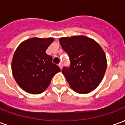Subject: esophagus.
I'll return each instance as SVG.
<instances>
[{
	"label": "esophagus",
	"instance_id": "obj_1",
	"mask_svg": "<svg viewBox=\"0 0 125 125\" xmlns=\"http://www.w3.org/2000/svg\"><path fill=\"white\" fill-rule=\"evenodd\" d=\"M59 67H60V68L61 69V70H62V68H63V65H62V63H60L59 64Z\"/></svg>",
	"mask_w": 125,
	"mask_h": 125
}]
</instances>
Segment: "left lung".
Masks as SVG:
<instances>
[{
	"mask_svg": "<svg viewBox=\"0 0 125 125\" xmlns=\"http://www.w3.org/2000/svg\"><path fill=\"white\" fill-rule=\"evenodd\" d=\"M60 43L70 60V67L63 68L62 73L71 88L79 94H88L96 89L107 67L106 55L101 46L84 35L62 37Z\"/></svg>",
	"mask_w": 125,
	"mask_h": 125,
	"instance_id": "obj_1",
	"label": "left lung"
}]
</instances>
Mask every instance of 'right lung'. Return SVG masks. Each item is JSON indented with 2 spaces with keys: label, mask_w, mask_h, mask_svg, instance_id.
Wrapping results in <instances>:
<instances>
[{
  "label": "right lung",
  "mask_w": 125,
  "mask_h": 125,
  "mask_svg": "<svg viewBox=\"0 0 125 125\" xmlns=\"http://www.w3.org/2000/svg\"><path fill=\"white\" fill-rule=\"evenodd\" d=\"M53 41L52 37H33L23 41L15 50L12 73L16 82L25 92L41 94L49 86L55 74L61 71L45 52Z\"/></svg>",
  "instance_id": "add662e5"
}]
</instances>
